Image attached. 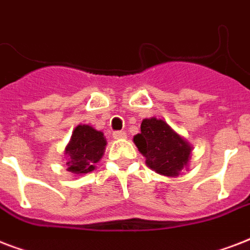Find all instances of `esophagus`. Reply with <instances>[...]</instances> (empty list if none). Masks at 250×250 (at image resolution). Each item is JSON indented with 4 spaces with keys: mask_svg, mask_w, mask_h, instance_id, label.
I'll list each match as a JSON object with an SVG mask.
<instances>
[{
    "mask_svg": "<svg viewBox=\"0 0 250 250\" xmlns=\"http://www.w3.org/2000/svg\"><path fill=\"white\" fill-rule=\"evenodd\" d=\"M125 131H114L113 132V137L115 140H121V139H125Z\"/></svg>",
    "mask_w": 250,
    "mask_h": 250,
    "instance_id": "esophagus-1",
    "label": "esophagus"
}]
</instances>
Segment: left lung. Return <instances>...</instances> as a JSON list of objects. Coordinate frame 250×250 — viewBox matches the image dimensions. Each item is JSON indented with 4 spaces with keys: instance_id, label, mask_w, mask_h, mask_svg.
Listing matches in <instances>:
<instances>
[{
    "instance_id": "left-lung-1",
    "label": "left lung",
    "mask_w": 250,
    "mask_h": 250,
    "mask_svg": "<svg viewBox=\"0 0 250 250\" xmlns=\"http://www.w3.org/2000/svg\"><path fill=\"white\" fill-rule=\"evenodd\" d=\"M133 141L146 165L161 175L178 176L189 160V144L162 119H144Z\"/></svg>"
}]
</instances>
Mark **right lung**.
Instances as JSON below:
<instances>
[{"label":"right lung","mask_w":250,"mask_h":250,"mask_svg":"<svg viewBox=\"0 0 250 250\" xmlns=\"http://www.w3.org/2000/svg\"><path fill=\"white\" fill-rule=\"evenodd\" d=\"M105 145L106 140L101 131H96L86 125H78L66 146L67 170L79 175L93 171L94 164H97L104 154Z\"/></svg>","instance_id":"obj_1"}]
</instances>
